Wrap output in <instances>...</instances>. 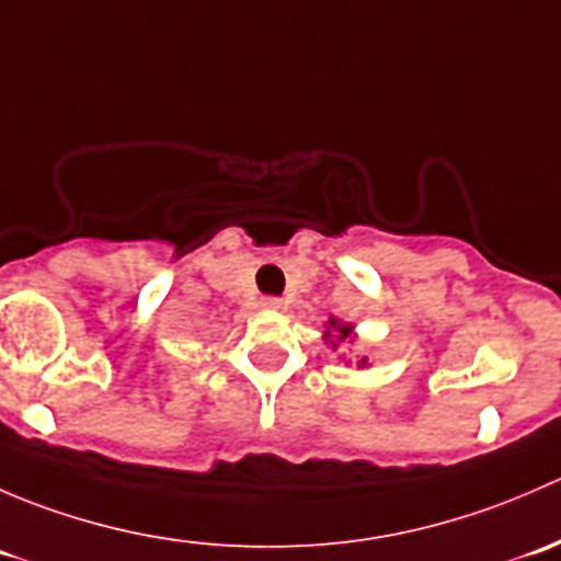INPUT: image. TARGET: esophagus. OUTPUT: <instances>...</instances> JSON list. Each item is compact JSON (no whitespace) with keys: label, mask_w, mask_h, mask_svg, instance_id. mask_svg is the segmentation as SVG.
Returning a JSON list of instances; mask_svg holds the SVG:
<instances>
[{"label":"esophagus","mask_w":561,"mask_h":561,"mask_svg":"<svg viewBox=\"0 0 561 561\" xmlns=\"http://www.w3.org/2000/svg\"><path fill=\"white\" fill-rule=\"evenodd\" d=\"M260 304H263L265 309H282V304H285V301H282V298H276V296H265Z\"/></svg>","instance_id":"34e87169"}]
</instances>
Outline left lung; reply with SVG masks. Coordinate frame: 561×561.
<instances>
[{
	"label": "left lung",
	"mask_w": 561,
	"mask_h": 561,
	"mask_svg": "<svg viewBox=\"0 0 561 561\" xmlns=\"http://www.w3.org/2000/svg\"><path fill=\"white\" fill-rule=\"evenodd\" d=\"M331 325H336V331L342 333V336H339V339H347L350 336V325H339L336 320H331Z\"/></svg>",
	"instance_id": "1"
}]
</instances>
